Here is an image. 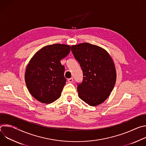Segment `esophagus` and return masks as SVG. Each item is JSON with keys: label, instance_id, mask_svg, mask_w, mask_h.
Segmentation results:
<instances>
[{"label": "esophagus", "instance_id": "esophagus-1", "mask_svg": "<svg viewBox=\"0 0 146 146\" xmlns=\"http://www.w3.org/2000/svg\"><path fill=\"white\" fill-rule=\"evenodd\" d=\"M73 81V78H70L68 79V82H72Z\"/></svg>", "mask_w": 146, "mask_h": 146}]
</instances>
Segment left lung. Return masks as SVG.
Wrapping results in <instances>:
<instances>
[{"instance_id":"1","label":"left lung","mask_w":146,"mask_h":146,"mask_svg":"<svg viewBox=\"0 0 146 146\" xmlns=\"http://www.w3.org/2000/svg\"><path fill=\"white\" fill-rule=\"evenodd\" d=\"M71 50L83 73V81L77 86L79 98L90 106L100 105L109 96L116 81L111 56L104 48L88 43L73 45Z\"/></svg>"}]
</instances>
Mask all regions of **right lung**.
Masks as SVG:
<instances>
[{
  "instance_id": "1",
  "label": "right lung",
  "mask_w": 146,
  "mask_h": 146,
  "mask_svg": "<svg viewBox=\"0 0 146 146\" xmlns=\"http://www.w3.org/2000/svg\"><path fill=\"white\" fill-rule=\"evenodd\" d=\"M70 51V46L63 44L46 46L31 59L25 73L29 93L38 101L51 103L58 99L65 86V67L60 60Z\"/></svg>"
}]
</instances>
